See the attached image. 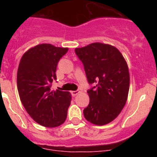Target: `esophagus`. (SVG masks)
<instances>
[{"mask_svg":"<svg viewBox=\"0 0 157 157\" xmlns=\"http://www.w3.org/2000/svg\"><path fill=\"white\" fill-rule=\"evenodd\" d=\"M80 93L79 90H73L71 92V94L72 96H76L77 94H78Z\"/></svg>","mask_w":157,"mask_h":157,"instance_id":"34e87169","label":"esophagus"}]
</instances>
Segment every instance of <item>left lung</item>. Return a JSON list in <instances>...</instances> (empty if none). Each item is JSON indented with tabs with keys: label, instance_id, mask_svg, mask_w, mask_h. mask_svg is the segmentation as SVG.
<instances>
[{
	"label": "left lung",
	"instance_id": "8db88e82",
	"mask_svg": "<svg viewBox=\"0 0 157 157\" xmlns=\"http://www.w3.org/2000/svg\"><path fill=\"white\" fill-rule=\"evenodd\" d=\"M89 84L90 103L83 114L87 121L102 126L114 120L125 105L130 87L128 67L121 52L110 45L93 43L75 49Z\"/></svg>",
	"mask_w": 157,
	"mask_h": 157
}]
</instances>
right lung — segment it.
Returning <instances> with one entry per match:
<instances>
[{"instance_id": "add662e5", "label": "right lung", "mask_w": 157, "mask_h": 157, "mask_svg": "<svg viewBox=\"0 0 157 157\" xmlns=\"http://www.w3.org/2000/svg\"><path fill=\"white\" fill-rule=\"evenodd\" d=\"M67 51V48L41 44L25 52L19 62V98L30 117L44 127H58L66 120L71 97L68 92L50 88L56 80L58 62Z\"/></svg>"}]
</instances>
